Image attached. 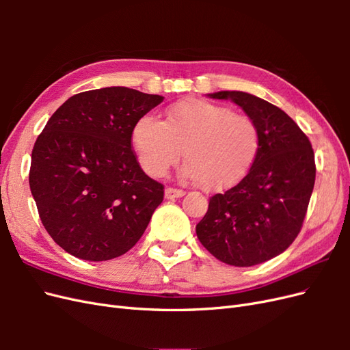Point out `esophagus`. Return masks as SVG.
<instances>
[{"label": "esophagus", "mask_w": 350, "mask_h": 350, "mask_svg": "<svg viewBox=\"0 0 350 350\" xmlns=\"http://www.w3.org/2000/svg\"><path fill=\"white\" fill-rule=\"evenodd\" d=\"M185 193L183 191V189H178V188H171V187H167L166 189H165V198H167V200H172V198H179V197H183Z\"/></svg>", "instance_id": "34e87169"}]
</instances>
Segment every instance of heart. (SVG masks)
<instances>
[{
    "label": "heart",
    "instance_id": "heart-1",
    "mask_svg": "<svg viewBox=\"0 0 350 350\" xmlns=\"http://www.w3.org/2000/svg\"><path fill=\"white\" fill-rule=\"evenodd\" d=\"M131 142L140 165L163 176L184 156L181 176L198 179L208 191L237 184L250 171L260 149L257 125L225 105L184 99L167 108L165 122L144 115L133 126Z\"/></svg>",
    "mask_w": 350,
    "mask_h": 350
}]
</instances>
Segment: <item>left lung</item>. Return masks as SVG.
Listing matches in <instances>:
<instances>
[{
    "mask_svg": "<svg viewBox=\"0 0 350 350\" xmlns=\"http://www.w3.org/2000/svg\"><path fill=\"white\" fill-rule=\"evenodd\" d=\"M237 103L257 125L258 154L239 184L210 198L196 226L211 256L251 267L279 256L298 237L315 183L311 143L291 116L238 90L208 93Z\"/></svg>",
    "mask_w": 350,
    "mask_h": 350,
    "instance_id": "obj_1",
    "label": "left lung"
}]
</instances>
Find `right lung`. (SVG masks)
I'll return each mask as SVG.
<instances>
[{
    "mask_svg": "<svg viewBox=\"0 0 350 350\" xmlns=\"http://www.w3.org/2000/svg\"><path fill=\"white\" fill-rule=\"evenodd\" d=\"M163 100L112 86L74 94L31 152L29 185L42 224L71 256L107 261L130 251L163 200L131 150L133 126Z\"/></svg>",
    "mask_w": 350,
    "mask_h": 350,
    "instance_id": "obj_1",
    "label": "right lung"
}]
</instances>
